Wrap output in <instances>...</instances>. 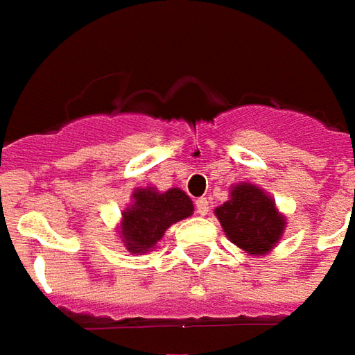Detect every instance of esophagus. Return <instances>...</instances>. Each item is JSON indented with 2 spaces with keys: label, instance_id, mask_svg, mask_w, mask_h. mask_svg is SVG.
I'll return each instance as SVG.
<instances>
[{
  "label": "esophagus",
  "instance_id": "obj_1",
  "mask_svg": "<svg viewBox=\"0 0 355 355\" xmlns=\"http://www.w3.org/2000/svg\"><path fill=\"white\" fill-rule=\"evenodd\" d=\"M195 208H197V214H200V216H206V214L210 212V205H208L206 198H197L195 200Z\"/></svg>",
  "mask_w": 355,
  "mask_h": 355
}]
</instances>
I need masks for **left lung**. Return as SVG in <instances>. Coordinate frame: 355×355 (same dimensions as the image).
<instances>
[{
    "instance_id": "8db88e82",
    "label": "left lung",
    "mask_w": 355,
    "mask_h": 355,
    "mask_svg": "<svg viewBox=\"0 0 355 355\" xmlns=\"http://www.w3.org/2000/svg\"><path fill=\"white\" fill-rule=\"evenodd\" d=\"M216 216L233 245L250 254H266L283 235L285 218L260 187L241 183L231 191V200L216 208Z\"/></svg>"
}]
</instances>
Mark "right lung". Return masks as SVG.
<instances>
[{
	"mask_svg": "<svg viewBox=\"0 0 355 355\" xmlns=\"http://www.w3.org/2000/svg\"><path fill=\"white\" fill-rule=\"evenodd\" d=\"M193 214V202L182 189H137L132 208H125L122 237L130 252H147L172 223Z\"/></svg>",
	"mask_w": 355,
	"mask_h": 355,
	"instance_id": "right-lung-1",
	"label": "right lung"
}]
</instances>
